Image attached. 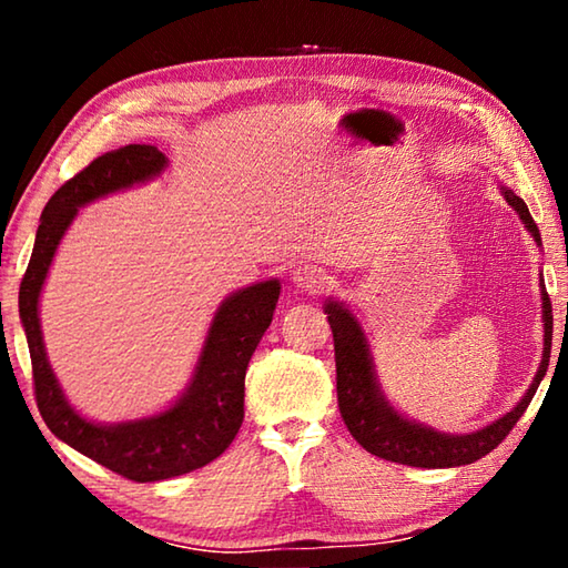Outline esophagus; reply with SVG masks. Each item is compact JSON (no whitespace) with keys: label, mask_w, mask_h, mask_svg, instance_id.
<instances>
[{"label":"esophagus","mask_w":568,"mask_h":568,"mask_svg":"<svg viewBox=\"0 0 568 568\" xmlns=\"http://www.w3.org/2000/svg\"><path fill=\"white\" fill-rule=\"evenodd\" d=\"M293 283L297 291H305V293H321L325 285H328V275L321 267L315 265H301L293 271Z\"/></svg>","instance_id":"1"}]
</instances>
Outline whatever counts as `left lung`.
Returning a JSON list of instances; mask_svg holds the SVG:
<instances>
[{"instance_id": "left-lung-1", "label": "left lung", "mask_w": 568, "mask_h": 568, "mask_svg": "<svg viewBox=\"0 0 568 568\" xmlns=\"http://www.w3.org/2000/svg\"><path fill=\"white\" fill-rule=\"evenodd\" d=\"M506 203L511 205L528 233L541 245V233L534 223L531 213L521 197L514 190L501 187ZM541 307H544V355L541 365H538L536 378L528 386L526 396L494 423H488L474 434H440L423 423L408 420L393 410L386 396L381 393L376 371H373V358L368 351V341H365L361 323L355 315L338 301L325 303V313H328V323L333 331V345H335V373H338V408L341 416L348 426L351 436L368 450V454L393 460V464L416 466V468H454L466 466L474 460L484 458L486 454L501 444L508 436V430L516 426V420L524 416V410L531 403L538 383L544 381L546 368H549L551 358V335H554V315H551V301L544 287L541 277Z\"/></svg>"}]
</instances>
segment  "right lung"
Returning <instances> with one entry per match:
<instances>
[{"mask_svg": "<svg viewBox=\"0 0 568 568\" xmlns=\"http://www.w3.org/2000/svg\"><path fill=\"white\" fill-rule=\"evenodd\" d=\"M168 158L152 145H128L92 160L54 192L37 227L34 250L19 285V318L32 358L34 398L47 428L104 468L138 484L190 474L215 460L233 444L245 416V371L273 321L281 283L263 281L225 297L210 323L207 338L185 393L150 418L92 423L64 398L44 353L40 295L57 245L92 200L158 178Z\"/></svg>", "mask_w": 568, "mask_h": 568, "instance_id": "1", "label": "right lung"}]
</instances>
